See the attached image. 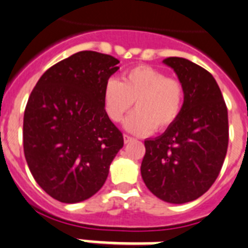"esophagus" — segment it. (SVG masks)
Returning <instances> with one entry per match:
<instances>
[{
    "label": "esophagus",
    "instance_id": "1",
    "mask_svg": "<svg viewBox=\"0 0 248 248\" xmlns=\"http://www.w3.org/2000/svg\"><path fill=\"white\" fill-rule=\"evenodd\" d=\"M133 140V137H131L130 135H124V143H128V142H131Z\"/></svg>",
    "mask_w": 248,
    "mask_h": 248
}]
</instances>
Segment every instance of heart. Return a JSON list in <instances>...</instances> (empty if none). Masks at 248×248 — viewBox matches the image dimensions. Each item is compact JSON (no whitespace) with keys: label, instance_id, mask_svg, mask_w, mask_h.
Here are the masks:
<instances>
[{"label":"heart","instance_id":"obj_1","mask_svg":"<svg viewBox=\"0 0 248 248\" xmlns=\"http://www.w3.org/2000/svg\"><path fill=\"white\" fill-rule=\"evenodd\" d=\"M184 83L169 77L161 70L140 64L127 70L121 82L109 78L103 90V103L113 122H120L130 111L133 101L136 111L126 120L127 130L146 135L151 131H163L177 121L184 108Z\"/></svg>","mask_w":248,"mask_h":248}]
</instances>
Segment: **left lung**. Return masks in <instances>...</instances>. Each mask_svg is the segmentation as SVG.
<instances>
[{"label":"left lung","instance_id":"8db88e82","mask_svg":"<svg viewBox=\"0 0 248 248\" xmlns=\"http://www.w3.org/2000/svg\"><path fill=\"white\" fill-rule=\"evenodd\" d=\"M184 83L186 97L177 121L146 140L143 182L170 203H185L208 191L222 169L228 146V113L214 76L181 57L163 60Z\"/></svg>","mask_w":248,"mask_h":248}]
</instances>
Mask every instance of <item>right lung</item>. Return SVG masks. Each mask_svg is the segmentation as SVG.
<instances>
[{
	"label": "right lung",
	"instance_id": "add662e5",
	"mask_svg": "<svg viewBox=\"0 0 248 248\" xmlns=\"http://www.w3.org/2000/svg\"><path fill=\"white\" fill-rule=\"evenodd\" d=\"M117 59L81 51L53 64L32 90L23 116V151L32 176L63 203L97 192L124 146L109 120L103 90Z\"/></svg>",
	"mask_w": 248,
	"mask_h": 248
}]
</instances>
